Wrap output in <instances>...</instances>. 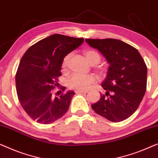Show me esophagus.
<instances>
[{"label": "esophagus", "instance_id": "1", "mask_svg": "<svg viewBox=\"0 0 158 158\" xmlns=\"http://www.w3.org/2000/svg\"><path fill=\"white\" fill-rule=\"evenodd\" d=\"M75 93H84V94H85V93H88V91L87 90H76L75 91Z\"/></svg>", "mask_w": 158, "mask_h": 158}]
</instances>
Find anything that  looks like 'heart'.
I'll list each match as a JSON object with an SVG mask.
<instances>
[{
	"label": "heart",
	"mask_w": 158,
	"mask_h": 158,
	"mask_svg": "<svg viewBox=\"0 0 158 158\" xmlns=\"http://www.w3.org/2000/svg\"><path fill=\"white\" fill-rule=\"evenodd\" d=\"M85 58L91 65H96L101 60V56L99 52L94 50H88L84 52ZM71 54H68L64 57L62 62V68L66 70L69 62ZM95 81V77L92 74H73L68 81V87L70 89L76 90H88L90 85Z\"/></svg>",
	"instance_id": "b5f03b06"
}]
</instances>
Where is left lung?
<instances>
[{
	"mask_svg": "<svg viewBox=\"0 0 158 158\" xmlns=\"http://www.w3.org/2000/svg\"><path fill=\"white\" fill-rule=\"evenodd\" d=\"M85 41L101 52L110 64L101 85L106 90V95H101L91 107L96 113L112 122L126 120L136 111L145 95L148 73L145 61L138 50L120 40Z\"/></svg>",
	"mask_w": 158,
	"mask_h": 158,
	"instance_id": "left-lung-1",
	"label": "left lung"
}]
</instances>
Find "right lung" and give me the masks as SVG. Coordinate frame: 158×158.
I'll use <instances>...</instances> for the list:
<instances>
[{"mask_svg": "<svg viewBox=\"0 0 158 158\" xmlns=\"http://www.w3.org/2000/svg\"><path fill=\"white\" fill-rule=\"evenodd\" d=\"M83 41L54 34L35 43L23 56L15 75L16 90L20 105L33 120L50 124L68 111L75 93L70 90L54 98L52 89L59 85L64 57ZM60 89L64 91L65 87Z\"/></svg>", "mask_w": 158, "mask_h": 158, "instance_id": "1", "label": "right lung"}]
</instances>
